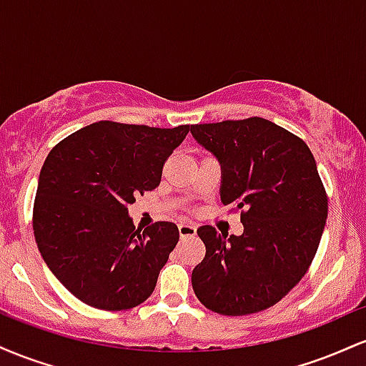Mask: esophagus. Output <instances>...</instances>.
I'll return each mask as SVG.
<instances>
[{
  "label": "esophagus",
  "instance_id": "1",
  "mask_svg": "<svg viewBox=\"0 0 366 366\" xmlns=\"http://www.w3.org/2000/svg\"><path fill=\"white\" fill-rule=\"evenodd\" d=\"M179 234H180V237L196 236V225L189 224V222H180V224H179Z\"/></svg>",
  "mask_w": 366,
  "mask_h": 366
}]
</instances>
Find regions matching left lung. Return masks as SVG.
Instances as JSON below:
<instances>
[{"label": "left lung", "mask_w": 366, "mask_h": 366, "mask_svg": "<svg viewBox=\"0 0 366 366\" xmlns=\"http://www.w3.org/2000/svg\"><path fill=\"white\" fill-rule=\"evenodd\" d=\"M191 134L220 163V199L244 225L230 237L197 229L207 254L192 289L215 313L263 312L303 279L320 244L329 203L317 163L303 139L259 117L191 125Z\"/></svg>", "instance_id": "1"}]
</instances>
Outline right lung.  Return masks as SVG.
Returning <instances> with one entry per match:
<instances>
[{
  "label": "right lung",
  "instance_id": "obj_1",
  "mask_svg": "<svg viewBox=\"0 0 366 366\" xmlns=\"http://www.w3.org/2000/svg\"><path fill=\"white\" fill-rule=\"evenodd\" d=\"M189 125L157 129L102 120L49 151L37 182L32 227L60 282L98 310H129L154 291L179 242L172 222L141 232L129 217L136 194L159 186L167 158Z\"/></svg>",
  "mask_w": 366,
  "mask_h": 366
}]
</instances>
